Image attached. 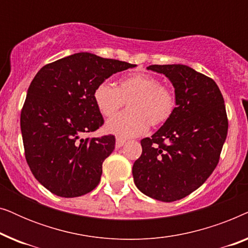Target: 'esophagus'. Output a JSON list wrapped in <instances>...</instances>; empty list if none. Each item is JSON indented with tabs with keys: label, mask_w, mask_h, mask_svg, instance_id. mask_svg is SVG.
Returning <instances> with one entry per match:
<instances>
[{
	"label": "esophagus",
	"mask_w": 248,
	"mask_h": 248,
	"mask_svg": "<svg viewBox=\"0 0 248 248\" xmlns=\"http://www.w3.org/2000/svg\"><path fill=\"white\" fill-rule=\"evenodd\" d=\"M125 142H126V140H124V139L122 138H117L116 139V143H115V145H116V148H121L122 145H123Z\"/></svg>",
	"instance_id": "obj_1"
}]
</instances>
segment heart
<instances>
[{
	"label": "heart",
	"mask_w": 248,
	"mask_h": 248,
	"mask_svg": "<svg viewBox=\"0 0 248 248\" xmlns=\"http://www.w3.org/2000/svg\"><path fill=\"white\" fill-rule=\"evenodd\" d=\"M97 109L104 117H111L128 103V111L110 118L105 131L120 138H133L145 133L149 126H158L174 114L176 98L160 80L148 73L124 77L115 87L108 81L99 83L93 91Z\"/></svg>",
	"instance_id": "obj_1"
}]
</instances>
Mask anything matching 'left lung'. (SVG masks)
Here are the masks:
<instances>
[{"label":"left lung","mask_w":248,"mask_h":248,"mask_svg":"<svg viewBox=\"0 0 248 248\" xmlns=\"http://www.w3.org/2000/svg\"><path fill=\"white\" fill-rule=\"evenodd\" d=\"M147 69L172 83L176 108L151 138L141 140L142 155L132 174L143 194L174 202L199 188L218 165L228 132L225 100L211 78L187 65Z\"/></svg>","instance_id":"obj_1"}]
</instances>
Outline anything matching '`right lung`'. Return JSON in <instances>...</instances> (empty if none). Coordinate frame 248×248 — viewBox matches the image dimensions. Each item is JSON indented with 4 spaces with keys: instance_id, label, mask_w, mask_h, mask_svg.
<instances>
[{
    "instance_id": "right-lung-1",
    "label": "right lung",
    "mask_w": 248,
    "mask_h": 248,
    "mask_svg": "<svg viewBox=\"0 0 248 248\" xmlns=\"http://www.w3.org/2000/svg\"><path fill=\"white\" fill-rule=\"evenodd\" d=\"M137 65L77 53L47 64L27 91L20 117L26 160L53 194L77 198L99 184L114 135L84 139L104 124L93 91L114 73Z\"/></svg>"
}]
</instances>
